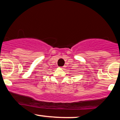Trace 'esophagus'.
Listing matches in <instances>:
<instances>
[{
	"instance_id": "esophagus-1",
	"label": "esophagus",
	"mask_w": 120,
	"mask_h": 120,
	"mask_svg": "<svg viewBox=\"0 0 120 120\" xmlns=\"http://www.w3.org/2000/svg\"><path fill=\"white\" fill-rule=\"evenodd\" d=\"M61 69H63V67H61Z\"/></svg>"
}]
</instances>
